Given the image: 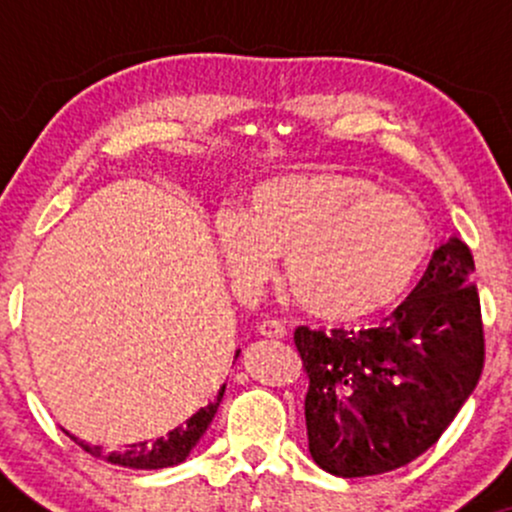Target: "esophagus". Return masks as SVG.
I'll return each mask as SVG.
<instances>
[{
	"mask_svg": "<svg viewBox=\"0 0 512 512\" xmlns=\"http://www.w3.org/2000/svg\"><path fill=\"white\" fill-rule=\"evenodd\" d=\"M260 334L267 339H284L286 337V327L276 320H264L260 325Z\"/></svg>",
	"mask_w": 512,
	"mask_h": 512,
	"instance_id": "obj_1",
	"label": "esophagus"
}]
</instances>
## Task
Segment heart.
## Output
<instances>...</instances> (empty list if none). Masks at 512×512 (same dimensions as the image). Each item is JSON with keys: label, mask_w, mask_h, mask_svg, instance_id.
Returning <instances> with one entry per match:
<instances>
[{"label": "heart", "mask_w": 512, "mask_h": 512, "mask_svg": "<svg viewBox=\"0 0 512 512\" xmlns=\"http://www.w3.org/2000/svg\"><path fill=\"white\" fill-rule=\"evenodd\" d=\"M216 245L243 298L260 296L284 257L291 296L310 315L358 322L402 301L424 267L431 228L409 197L339 170L252 187L240 214L216 219Z\"/></svg>", "instance_id": "1"}]
</instances>
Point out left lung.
Here are the masks:
<instances>
[{
  "label": "left lung",
  "mask_w": 512,
  "mask_h": 512,
  "mask_svg": "<svg viewBox=\"0 0 512 512\" xmlns=\"http://www.w3.org/2000/svg\"><path fill=\"white\" fill-rule=\"evenodd\" d=\"M472 274V252L450 236L383 327L330 334L298 327L317 467L344 479L373 477L416 460L443 436L484 366Z\"/></svg>",
  "instance_id": "1"
}]
</instances>
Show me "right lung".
I'll use <instances>...</instances> for the list:
<instances>
[{"instance_id":"1","label":"right lung","mask_w":512,"mask_h":512,"mask_svg":"<svg viewBox=\"0 0 512 512\" xmlns=\"http://www.w3.org/2000/svg\"><path fill=\"white\" fill-rule=\"evenodd\" d=\"M240 354V349L236 351V358ZM223 392H226V385L219 387L216 397L211 399L207 407H202L190 419L182 421L180 426H175L173 431H168L166 436L156 438V440H142V443H129L127 450H113V452H103L101 445H91L86 440L76 438L74 433L67 431V436L79 443L81 448L91 455L103 457L105 462L110 464H120V467L127 469H163V467H175V464L185 462L187 455H190L192 448L199 443V438L204 436L211 419H214L216 409H219Z\"/></svg>"}]
</instances>
